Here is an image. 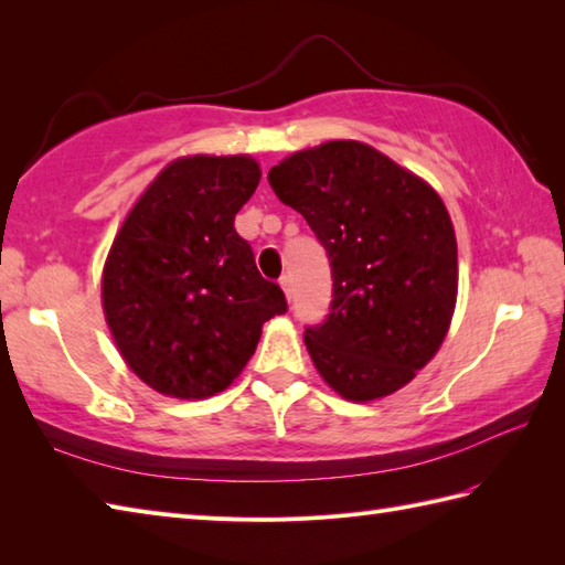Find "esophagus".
Segmentation results:
<instances>
[{
    "instance_id": "esophagus-1",
    "label": "esophagus",
    "mask_w": 565,
    "mask_h": 565,
    "mask_svg": "<svg viewBox=\"0 0 565 565\" xmlns=\"http://www.w3.org/2000/svg\"><path fill=\"white\" fill-rule=\"evenodd\" d=\"M281 291H284V296H286V301H291V298H294V281H291V276H284V279H281Z\"/></svg>"
}]
</instances>
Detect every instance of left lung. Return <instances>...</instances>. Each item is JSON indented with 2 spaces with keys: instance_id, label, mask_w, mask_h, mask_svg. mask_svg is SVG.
Returning a JSON list of instances; mask_svg holds the SVG:
<instances>
[{
  "instance_id": "left-lung-1",
  "label": "left lung",
  "mask_w": 565,
  "mask_h": 565,
  "mask_svg": "<svg viewBox=\"0 0 565 565\" xmlns=\"http://www.w3.org/2000/svg\"><path fill=\"white\" fill-rule=\"evenodd\" d=\"M269 184L330 257V316L303 334L318 374L352 403L401 391L439 352L459 294L441 196L359 140L298 150L271 167Z\"/></svg>"
}]
</instances>
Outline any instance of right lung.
<instances>
[{
	"instance_id": "obj_1",
	"label": "right lung",
	"mask_w": 565,
	"mask_h": 565,
	"mask_svg": "<svg viewBox=\"0 0 565 565\" xmlns=\"http://www.w3.org/2000/svg\"><path fill=\"white\" fill-rule=\"evenodd\" d=\"M262 179L252 154H184L128 211L102 271L118 354L152 391L203 401L255 354L262 326L286 313L235 231Z\"/></svg>"
}]
</instances>
